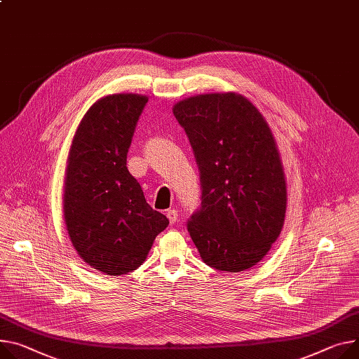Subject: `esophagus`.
Here are the masks:
<instances>
[{"label": "esophagus", "instance_id": "esophagus-1", "mask_svg": "<svg viewBox=\"0 0 359 359\" xmlns=\"http://www.w3.org/2000/svg\"><path fill=\"white\" fill-rule=\"evenodd\" d=\"M167 217H168V219H170V223L171 224H174V223H177V219H178V211L177 210H168L167 211Z\"/></svg>", "mask_w": 359, "mask_h": 359}]
</instances>
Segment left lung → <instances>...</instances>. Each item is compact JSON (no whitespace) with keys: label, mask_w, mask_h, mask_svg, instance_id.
<instances>
[{"label":"left lung","mask_w":359,"mask_h":359,"mask_svg":"<svg viewBox=\"0 0 359 359\" xmlns=\"http://www.w3.org/2000/svg\"><path fill=\"white\" fill-rule=\"evenodd\" d=\"M200 171L201 205L187 223L208 266L226 273L253 267L278 240L286 212V181L264 118L237 93L178 102Z\"/></svg>","instance_id":"1"}]
</instances>
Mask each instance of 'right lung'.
<instances>
[{"mask_svg":"<svg viewBox=\"0 0 359 359\" xmlns=\"http://www.w3.org/2000/svg\"><path fill=\"white\" fill-rule=\"evenodd\" d=\"M148 97L110 95L81 119L67 159L65 219L73 247L110 276L140 267L155 237L168 227L128 171L126 155Z\"/></svg>","mask_w":359,"mask_h":359,"instance_id":"add662e5","label":"right lung"}]
</instances>
